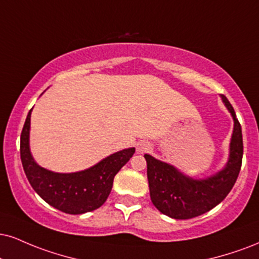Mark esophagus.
Returning <instances> with one entry per match:
<instances>
[{"label":"esophagus","instance_id":"1","mask_svg":"<svg viewBox=\"0 0 259 259\" xmlns=\"http://www.w3.org/2000/svg\"><path fill=\"white\" fill-rule=\"evenodd\" d=\"M151 149V146L147 142H141L138 145V152L139 153H145V152H148Z\"/></svg>","mask_w":259,"mask_h":259}]
</instances>
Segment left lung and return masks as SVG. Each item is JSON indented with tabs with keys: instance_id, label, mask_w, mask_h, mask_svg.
<instances>
[{
	"instance_id": "left-lung-1",
	"label": "left lung",
	"mask_w": 259,
	"mask_h": 259,
	"mask_svg": "<svg viewBox=\"0 0 259 259\" xmlns=\"http://www.w3.org/2000/svg\"><path fill=\"white\" fill-rule=\"evenodd\" d=\"M221 96L234 119L229 160L223 170L208 179L193 180L171 165L145 154L151 200L171 219L188 220L207 212L228 195L238 179L244 153L241 125L228 99Z\"/></svg>"
}]
</instances>
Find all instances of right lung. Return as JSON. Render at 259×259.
<instances>
[{
	"label": "right lung",
	"instance_id": "obj_1",
	"mask_svg": "<svg viewBox=\"0 0 259 259\" xmlns=\"http://www.w3.org/2000/svg\"><path fill=\"white\" fill-rule=\"evenodd\" d=\"M31 111L20 136V158L31 187L46 202L65 213L80 214L101 206L110 195L113 179L129 161L135 148L111 154L94 166L74 174H58L36 164L29 147Z\"/></svg>",
	"mask_w": 259,
	"mask_h": 259
}]
</instances>
